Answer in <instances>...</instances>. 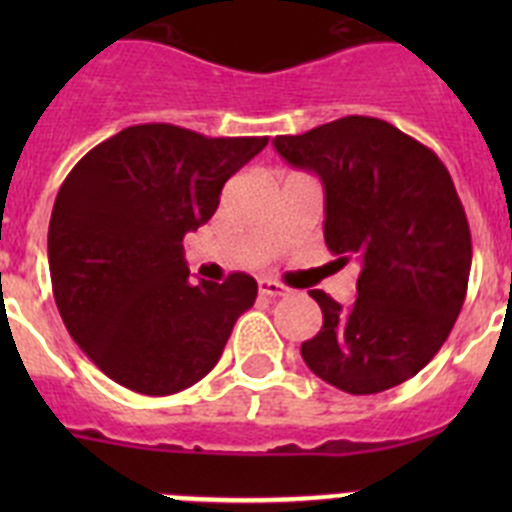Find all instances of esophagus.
<instances>
[{"mask_svg": "<svg viewBox=\"0 0 512 512\" xmlns=\"http://www.w3.org/2000/svg\"><path fill=\"white\" fill-rule=\"evenodd\" d=\"M259 292L264 297H282L284 292H287V287L279 282H274V279H259Z\"/></svg>", "mask_w": 512, "mask_h": 512, "instance_id": "obj_1", "label": "esophagus"}]
</instances>
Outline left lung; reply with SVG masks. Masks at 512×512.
<instances>
[{
    "label": "left lung",
    "instance_id": "1",
    "mask_svg": "<svg viewBox=\"0 0 512 512\" xmlns=\"http://www.w3.org/2000/svg\"><path fill=\"white\" fill-rule=\"evenodd\" d=\"M274 148L320 176L325 246L359 266L356 302L323 289L318 336L300 354L312 374L348 395H377L415 377L449 338L467 297L472 235L441 158L377 117L348 115Z\"/></svg>",
    "mask_w": 512,
    "mask_h": 512
}]
</instances>
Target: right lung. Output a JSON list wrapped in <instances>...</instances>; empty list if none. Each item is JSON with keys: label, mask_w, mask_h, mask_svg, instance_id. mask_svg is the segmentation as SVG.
Returning a JSON list of instances; mask_svg holds the SVG:
<instances>
[{"label": "right lung", "mask_w": 512, "mask_h": 512, "mask_svg": "<svg viewBox=\"0 0 512 512\" xmlns=\"http://www.w3.org/2000/svg\"><path fill=\"white\" fill-rule=\"evenodd\" d=\"M269 138H207L166 122L99 143L61 184L48 228L53 297L71 338L117 384L164 397L200 382L256 279L189 282L184 235Z\"/></svg>", "instance_id": "obj_1"}]
</instances>
